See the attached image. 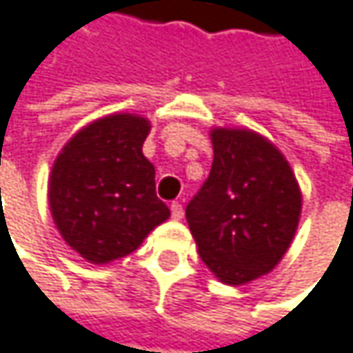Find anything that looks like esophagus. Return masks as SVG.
I'll return each instance as SVG.
<instances>
[{"mask_svg": "<svg viewBox=\"0 0 353 353\" xmlns=\"http://www.w3.org/2000/svg\"><path fill=\"white\" fill-rule=\"evenodd\" d=\"M172 218H174V220H181V218H183V206H181L179 202H174V204H172Z\"/></svg>", "mask_w": 353, "mask_h": 353, "instance_id": "34e87169", "label": "esophagus"}]
</instances>
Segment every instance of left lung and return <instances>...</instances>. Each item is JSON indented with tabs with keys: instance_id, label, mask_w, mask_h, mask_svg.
<instances>
[{
	"instance_id": "8db88e82",
	"label": "left lung",
	"mask_w": 353,
	"mask_h": 353,
	"mask_svg": "<svg viewBox=\"0 0 353 353\" xmlns=\"http://www.w3.org/2000/svg\"><path fill=\"white\" fill-rule=\"evenodd\" d=\"M208 179L188 202L198 252L226 285L276 267L295 236L301 192L283 153L244 129H214Z\"/></svg>"
}]
</instances>
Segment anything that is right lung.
<instances>
[{
    "instance_id": "right-lung-1",
    "label": "right lung",
    "mask_w": 353,
    "mask_h": 353,
    "mask_svg": "<svg viewBox=\"0 0 353 353\" xmlns=\"http://www.w3.org/2000/svg\"><path fill=\"white\" fill-rule=\"evenodd\" d=\"M149 129L135 114L99 119L54 161L52 218L62 239L94 265L131 254L170 216L155 194V168L143 155Z\"/></svg>"
}]
</instances>
